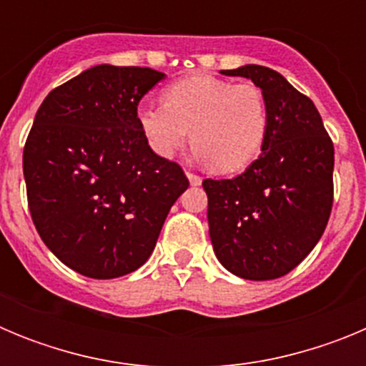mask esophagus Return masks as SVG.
Wrapping results in <instances>:
<instances>
[{
  "mask_svg": "<svg viewBox=\"0 0 366 366\" xmlns=\"http://www.w3.org/2000/svg\"><path fill=\"white\" fill-rule=\"evenodd\" d=\"M187 177H189L190 185H192V187H198V185H202V177H199V176H196V174H192V172H187Z\"/></svg>",
  "mask_w": 366,
  "mask_h": 366,
  "instance_id": "esophagus-1",
  "label": "esophagus"
}]
</instances>
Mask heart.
I'll use <instances>...</instances> for the list:
<instances>
[{
	"instance_id": "1",
	"label": "heart",
	"mask_w": 366,
	"mask_h": 366,
	"mask_svg": "<svg viewBox=\"0 0 366 366\" xmlns=\"http://www.w3.org/2000/svg\"><path fill=\"white\" fill-rule=\"evenodd\" d=\"M148 148L170 159L189 139L212 170H244L260 154L267 134V102L258 86L232 84L211 74H192L170 84L163 104H141L135 112Z\"/></svg>"
}]
</instances>
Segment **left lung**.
<instances>
[{
	"instance_id": "1",
	"label": "left lung",
	"mask_w": 366,
	"mask_h": 366,
	"mask_svg": "<svg viewBox=\"0 0 366 366\" xmlns=\"http://www.w3.org/2000/svg\"><path fill=\"white\" fill-rule=\"evenodd\" d=\"M253 80L266 97L262 154L232 179H205L209 234L232 274L273 280L321 240L334 203V143L315 104L282 74L247 64L222 71Z\"/></svg>"
}]
</instances>
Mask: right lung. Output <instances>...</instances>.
Segmentation results:
<instances>
[{
    "label": "right lung",
    "instance_id": "obj_1",
    "mask_svg": "<svg viewBox=\"0 0 366 366\" xmlns=\"http://www.w3.org/2000/svg\"><path fill=\"white\" fill-rule=\"evenodd\" d=\"M163 79L150 67L102 64L38 108L24 148L29 211L51 253L84 277L117 279L143 266L189 189L135 121L139 100Z\"/></svg>",
    "mask_w": 366,
    "mask_h": 366
}]
</instances>
